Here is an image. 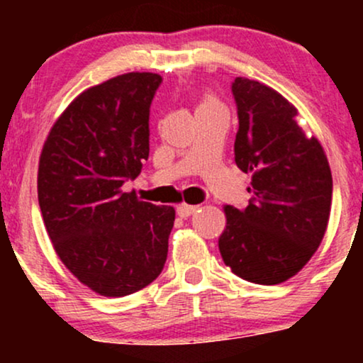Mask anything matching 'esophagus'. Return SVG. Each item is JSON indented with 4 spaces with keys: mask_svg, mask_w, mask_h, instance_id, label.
<instances>
[{
    "mask_svg": "<svg viewBox=\"0 0 363 363\" xmlns=\"http://www.w3.org/2000/svg\"><path fill=\"white\" fill-rule=\"evenodd\" d=\"M199 206H193V205H179L177 206V215L181 216V218H187V216H191L194 213L196 210H198Z\"/></svg>",
    "mask_w": 363,
    "mask_h": 363,
    "instance_id": "1",
    "label": "esophagus"
}]
</instances>
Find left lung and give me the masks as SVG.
Instances as JSON below:
<instances>
[{
  "mask_svg": "<svg viewBox=\"0 0 363 363\" xmlns=\"http://www.w3.org/2000/svg\"><path fill=\"white\" fill-rule=\"evenodd\" d=\"M235 164L251 172L252 199L223 208V262L244 280L278 285L318 251L331 213L333 177L324 148L297 123V107L272 86L235 78Z\"/></svg>",
  "mask_w": 363,
  "mask_h": 363,
  "instance_id": "8db88e82",
  "label": "left lung"
}]
</instances>
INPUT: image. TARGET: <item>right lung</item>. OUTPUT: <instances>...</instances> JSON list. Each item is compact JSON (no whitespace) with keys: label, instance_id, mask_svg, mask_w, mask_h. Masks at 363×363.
<instances>
[{"label":"right lung","instance_id":"right-lung-1","mask_svg":"<svg viewBox=\"0 0 363 363\" xmlns=\"http://www.w3.org/2000/svg\"><path fill=\"white\" fill-rule=\"evenodd\" d=\"M157 73H124L82 91L44 141L37 194L62 264L104 297H124L164 269L172 206L124 193L150 152V104Z\"/></svg>","mask_w":363,"mask_h":363}]
</instances>
